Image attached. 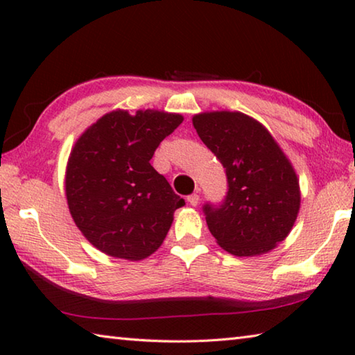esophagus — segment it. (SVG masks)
Listing matches in <instances>:
<instances>
[{
  "mask_svg": "<svg viewBox=\"0 0 355 355\" xmlns=\"http://www.w3.org/2000/svg\"><path fill=\"white\" fill-rule=\"evenodd\" d=\"M188 203L192 207H197L199 205V194H191L188 196Z\"/></svg>",
  "mask_w": 355,
  "mask_h": 355,
  "instance_id": "34e87169",
  "label": "esophagus"
}]
</instances>
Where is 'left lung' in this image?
Masks as SVG:
<instances>
[{
	"label": "left lung",
	"mask_w": 355,
	"mask_h": 355,
	"mask_svg": "<svg viewBox=\"0 0 355 355\" xmlns=\"http://www.w3.org/2000/svg\"><path fill=\"white\" fill-rule=\"evenodd\" d=\"M192 123L227 175L220 205H203L209 232L236 257L266 254L288 236L299 213L291 163L271 133L243 112H202Z\"/></svg>",
	"instance_id": "8db88e82"
}]
</instances>
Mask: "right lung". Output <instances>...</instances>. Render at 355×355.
I'll return each mask as SVG.
<instances>
[{"mask_svg": "<svg viewBox=\"0 0 355 355\" xmlns=\"http://www.w3.org/2000/svg\"><path fill=\"white\" fill-rule=\"evenodd\" d=\"M183 117L155 110L112 111L76 141L65 196L76 227L106 255L137 261L163 244L184 200L150 159Z\"/></svg>", "mask_w": 355, "mask_h": 355, "instance_id": "right-lung-1", "label": "right lung"}]
</instances>
